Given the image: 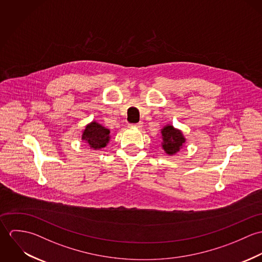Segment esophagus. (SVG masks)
Returning <instances> with one entry per match:
<instances>
[{
    "label": "esophagus",
    "instance_id": "esophagus-1",
    "mask_svg": "<svg viewBox=\"0 0 262 262\" xmlns=\"http://www.w3.org/2000/svg\"><path fill=\"white\" fill-rule=\"evenodd\" d=\"M129 127H131V128H141L142 127V123H137V124H131V125H129Z\"/></svg>",
    "mask_w": 262,
    "mask_h": 262
}]
</instances>
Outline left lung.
Returning <instances> with one entry per match:
<instances>
[{
  "label": "left lung",
  "instance_id": "8db88e82",
  "mask_svg": "<svg viewBox=\"0 0 262 262\" xmlns=\"http://www.w3.org/2000/svg\"><path fill=\"white\" fill-rule=\"evenodd\" d=\"M161 146L164 152L168 155H176L182 149L187 141L182 130L174 128L172 125L167 124L161 129Z\"/></svg>",
  "mask_w": 262,
  "mask_h": 262
}]
</instances>
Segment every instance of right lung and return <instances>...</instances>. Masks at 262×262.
Instances as JSON below:
<instances>
[{"label": "right lung", "instance_id": "1", "mask_svg": "<svg viewBox=\"0 0 262 262\" xmlns=\"http://www.w3.org/2000/svg\"><path fill=\"white\" fill-rule=\"evenodd\" d=\"M111 139L110 130L97 121H92L85 125L81 132V140L91 149L99 150L107 146Z\"/></svg>", "mask_w": 262, "mask_h": 262}]
</instances>
